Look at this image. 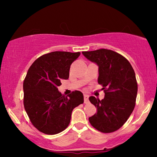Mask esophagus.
Here are the masks:
<instances>
[{
    "label": "esophagus",
    "instance_id": "obj_1",
    "mask_svg": "<svg viewBox=\"0 0 157 157\" xmlns=\"http://www.w3.org/2000/svg\"><path fill=\"white\" fill-rule=\"evenodd\" d=\"M83 98H84V103H85V104H88V103L89 102V96L86 95V94H84V96H83Z\"/></svg>",
    "mask_w": 157,
    "mask_h": 157
}]
</instances>
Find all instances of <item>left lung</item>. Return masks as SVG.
I'll return each instance as SVG.
<instances>
[{"label":"left lung","mask_w":157,"mask_h":157,"mask_svg":"<svg viewBox=\"0 0 157 157\" xmlns=\"http://www.w3.org/2000/svg\"><path fill=\"white\" fill-rule=\"evenodd\" d=\"M82 53L98 65V83L105 94L102 100L89 97L97 112L89 121L101 132H115L127 121L136 104L138 86L134 71L126 58L113 51L101 48Z\"/></svg>","instance_id":"left-lung-1"}]
</instances>
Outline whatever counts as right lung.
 <instances>
[{"label":"right lung","instance_id":"right-lung-1","mask_svg":"<svg viewBox=\"0 0 157 157\" xmlns=\"http://www.w3.org/2000/svg\"><path fill=\"white\" fill-rule=\"evenodd\" d=\"M80 52L53 51L32 63L23 81V105L32 124L40 132L56 134L70 123L73 109L83 103L81 91L64 96L58 90L68 79L71 63Z\"/></svg>","mask_w":157,"mask_h":157}]
</instances>
